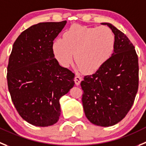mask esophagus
<instances>
[{
  "instance_id": "34e87169",
  "label": "esophagus",
  "mask_w": 146,
  "mask_h": 146,
  "mask_svg": "<svg viewBox=\"0 0 146 146\" xmlns=\"http://www.w3.org/2000/svg\"><path fill=\"white\" fill-rule=\"evenodd\" d=\"M75 83H76V85H79L80 83H81V81H82V78L80 76H78V75H76V77H75Z\"/></svg>"
}]
</instances>
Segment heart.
<instances>
[{
	"label": "heart",
	"mask_w": 146,
	"mask_h": 146,
	"mask_svg": "<svg viewBox=\"0 0 146 146\" xmlns=\"http://www.w3.org/2000/svg\"><path fill=\"white\" fill-rule=\"evenodd\" d=\"M115 35L108 27L70 26L62 39L54 41L52 51L55 59L63 67L73 61L84 73H92L102 68L111 56L115 46Z\"/></svg>",
	"instance_id": "b5f03b06"
}]
</instances>
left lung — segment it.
<instances>
[{
    "mask_svg": "<svg viewBox=\"0 0 146 146\" xmlns=\"http://www.w3.org/2000/svg\"><path fill=\"white\" fill-rule=\"evenodd\" d=\"M115 35L111 56L94 74L84 76L83 107L87 119L96 125L112 126L131 109L138 89V58L126 35L109 23Z\"/></svg>",
    "mask_w": 146,
    "mask_h": 146,
    "instance_id": "8db88e82",
    "label": "left lung"
}]
</instances>
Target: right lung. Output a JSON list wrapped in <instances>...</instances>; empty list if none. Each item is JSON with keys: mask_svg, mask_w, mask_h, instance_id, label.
Returning <instances> with one entry per match:
<instances>
[{"mask_svg": "<svg viewBox=\"0 0 146 146\" xmlns=\"http://www.w3.org/2000/svg\"><path fill=\"white\" fill-rule=\"evenodd\" d=\"M43 22L21 32L13 43L7 68L9 91L15 108L35 126L56 123L60 99L74 86L75 74L54 58L53 41L66 24Z\"/></svg>", "mask_w": 146, "mask_h": 146, "instance_id": "add662e5", "label": "right lung"}]
</instances>
